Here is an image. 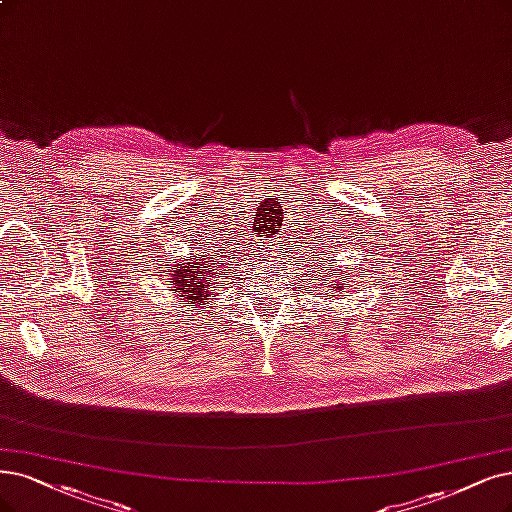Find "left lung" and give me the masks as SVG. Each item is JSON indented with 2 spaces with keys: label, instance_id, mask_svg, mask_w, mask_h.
<instances>
[{
  "label": "left lung",
  "instance_id": "8db88e82",
  "mask_svg": "<svg viewBox=\"0 0 512 512\" xmlns=\"http://www.w3.org/2000/svg\"><path fill=\"white\" fill-rule=\"evenodd\" d=\"M318 253H323V255H318V259H312V263H314L312 276L304 278V280H308L310 289L318 291L316 297L342 301L365 282V268L358 266V263H354L352 268L344 270V266H339L337 259L331 257L333 255L331 249L329 251L318 249Z\"/></svg>",
  "mask_w": 512,
  "mask_h": 512
}]
</instances>
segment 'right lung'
Masks as SVG:
<instances>
[{
    "instance_id": "obj_1",
    "label": "right lung",
    "mask_w": 512,
    "mask_h": 512,
    "mask_svg": "<svg viewBox=\"0 0 512 512\" xmlns=\"http://www.w3.org/2000/svg\"><path fill=\"white\" fill-rule=\"evenodd\" d=\"M185 255H166V259L158 266L160 285L166 287L164 291L168 297H173L170 304L179 306L189 304L194 308H206L211 299H215L230 282V266L232 263L221 261L219 251H213L211 246L202 242L187 244ZM217 249V246H215Z\"/></svg>"
}]
</instances>
